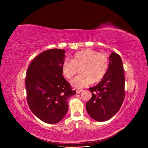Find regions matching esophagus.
Here are the masks:
<instances>
[{
    "label": "esophagus",
    "mask_w": 148,
    "mask_h": 148,
    "mask_svg": "<svg viewBox=\"0 0 148 148\" xmlns=\"http://www.w3.org/2000/svg\"><path fill=\"white\" fill-rule=\"evenodd\" d=\"M83 91V89H77V93L79 94L80 92H82Z\"/></svg>",
    "instance_id": "34e87169"
}]
</instances>
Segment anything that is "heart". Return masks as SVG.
Segmentation results:
<instances>
[{
  "mask_svg": "<svg viewBox=\"0 0 148 148\" xmlns=\"http://www.w3.org/2000/svg\"><path fill=\"white\" fill-rule=\"evenodd\" d=\"M71 60L65 59L62 64L64 77L71 79L80 69L82 74L71 81L75 88H84L92 82H99L105 77L110 66L109 57L104 53L86 49L76 52Z\"/></svg>",
  "mask_w": 148,
  "mask_h": 148,
  "instance_id": "heart-1",
  "label": "heart"
}]
</instances>
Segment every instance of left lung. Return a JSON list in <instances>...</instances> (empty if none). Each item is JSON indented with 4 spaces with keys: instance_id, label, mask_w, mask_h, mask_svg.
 I'll list each match as a JSON object with an SVG mask.
<instances>
[{
    "instance_id": "left-lung-1",
    "label": "left lung",
    "mask_w": 148,
    "mask_h": 148,
    "mask_svg": "<svg viewBox=\"0 0 148 148\" xmlns=\"http://www.w3.org/2000/svg\"><path fill=\"white\" fill-rule=\"evenodd\" d=\"M108 71L96 86L89 88L92 97L86 104L90 117L97 122H104L117 112L124 101L125 77L122 60L117 53L109 57Z\"/></svg>"
}]
</instances>
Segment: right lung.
Wrapping results in <instances>:
<instances>
[{
	"label": "right lung",
	"mask_w": 148,
	"mask_h": 148,
	"mask_svg": "<svg viewBox=\"0 0 148 148\" xmlns=\"http://www.w3.org/2000/svg\"><path fill=\"white\" fill-rule=\"evenodd\" d=\"M63 49H52L38 55L31 62L25 79L29 109L42 122H59L69 109L68 99L76 94L62 76L65 58Z\"/></svg>",
	"instance_id": "1"
}]
</instances>
